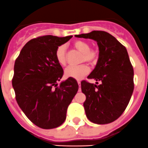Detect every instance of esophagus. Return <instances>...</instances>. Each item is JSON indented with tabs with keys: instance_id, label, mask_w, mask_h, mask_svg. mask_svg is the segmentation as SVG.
I'll use <instances>...</instances> for the list:
<instances>
[{
	"instance_id": "1",
	"label": "esophagus",
	"mask_w": 148,
	"mask_h": 148,
	"mask_svg": "<svg viewBox=\"0 0 148 148\" xmlns=\"http://www.w3.org/2000/svg\"><path fill=\"white\" fill-rule=\"evenodd\" d=\"M77 83H78L79 86H80V81H79V80L77 81ZM79 91H81V89L80 88H79Z\"/></svg>"
}]
</instances>
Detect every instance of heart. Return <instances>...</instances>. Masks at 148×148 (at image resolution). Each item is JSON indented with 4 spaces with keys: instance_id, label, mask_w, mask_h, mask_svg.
Segmentation results:
<instances>
[{
    "instance_id": "obj_1",
    "label": "heart",
    "mask_w": 148,
    "mask_h": 148,
    "mask_svg": "<svg viewBox=\"0 0 148 148\" xmlns=\"http://www.w3.org/2000/svg\"><path fill=\"white\" fill-rule=\"evenodd\" d=\"M74 46L77 50L82 53V62L86 61L88 63L93 65L97 62L99 56V51L97 49H90V43L87 41L78 40L74 42ZM55 58L60 66H65L67 63L66 46L60 45L55 51ZM90 69L86 64L78 66H69L65 71L67 77H71L76 79H80L88 74Z\"/></svg>"
}]
</instances>
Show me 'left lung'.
<instances>
[{
    "label": "left lung",
    "mask_w": 148,
    "mask_h": 148,
    "mask_svg": "<svg viewBox=\"0 0 148 148\" xmlns=\"http://www.w3.org/2000/svg\"><path fill=\"white\" fill-rule=\"evenodd\" d=\"M75 37L94 40L99 46L97 66L88 78L101 83L97 86L86 80L81 82V89L86 97L83 103L86 116L96 124L110 123L125 111L134 91V69L127 49L104 31Z\"/></svg>",
    "instance_id": "left-lung-1"
}]
</instances>
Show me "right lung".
<instances>
[{
  "mask_svg": "<svg viewBox=\"0 0 148 148\" xmlns=\"http://www.w3.org/2000/svg\"><path fill=\"white\" fill-rule=\"evenodd\" d=\"M72 36L44 35L29 40L14 66L12 86L18 106L28 119L43 129L61 125L79 86L69 77L60 86L63 70L55 58L57 48Z\"/></svg>",
  "mask_w": 148,
  "mask_h": 148,
  "instance_id": "1",
  "label": "right lung"
}]
</instances>
